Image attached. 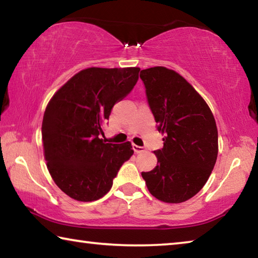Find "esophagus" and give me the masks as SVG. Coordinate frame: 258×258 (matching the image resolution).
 Instances as JSON below:
<instances>
[{"instance_id":"1","label":"esophagus","mask_w":258,"mask_h":258,"mask_svg":"<svg viewBox=\"0 0 258 258\" xmlns=\"http://www.w3.org/2000/svg\"><path fill=\"white\" fill-rule=\"evenodd\" d=\"M133 150L137 152V154H141V152L145 151V148L143 147H140V146H137V145H133Z\"/></svg>"}]
</instances>
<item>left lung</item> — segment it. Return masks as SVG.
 <instances>
[{
  "label": "left lung",
  "mask_w": 258,
  "mask_h": 258,
  "mask_svg": "<svg viewBox=\"0 0 258 258\" xmlns=\"http://www.w3.org/2000/svg\"><path fill=\"white\" fill-rule=\"evenodd\" d=\"M164 147L150 172H142L148 190L164 203L178 204L203 189L216 163L218 135L211 109L177 73L165 67L140 73Z\"/></svg>",
  "instance_id": "1"
}]
</instances>
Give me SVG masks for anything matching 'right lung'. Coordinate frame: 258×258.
<instances>
[{
    "label": "right lung",
    "mask_w": 258,
    "mask_h": 258,
    "mask_svg": "<svg viewBox=\"0 0 258 258\" xmlns=\"http://www.w3.org/2000/svg\"><path fill=\"white\" fill-rule=\"evenodd\" d=\"M140 68H87L73 76L45 109L42 140L47 169L61 190L93 202L111 189L119 168L134 154L131 142L100 139L111 109L139 80Z\"/></svg>",
    "instance_id": "right-lung-1"
}]
</instances>
